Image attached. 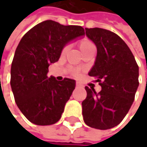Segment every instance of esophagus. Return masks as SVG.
Wrapping results in <instances>:
<instances>
[{"instance_id": "1", "label": "esophagus", "mask_w": 147, "mask_h": 147, "mask_svg": "<svg viewBox=\"0 0 147 147\" xmlns=\"http://www.w3.org/2000/svg\"><path fill=\"white\" fill-rule=\"evenodd\" d=\"M76 88H80V87H82V85L80 82H76Z\"/></svg>"}]
</instances>
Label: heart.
Returning <instances> with one entry per match:
<instances>
[{"instance_id":"heart-1","label":"heart","mask_w":147,"mask_h":147,"mask_svg":"<svg viewBox=\"0 0 147 147\" xmlns=\"http://www.w3.org/2000/svg\"><path fill=\"white\" fill-rule=\"evenodd\" d=\"M91 46H94V44H93L90 41H88V40H87V39L82 40V41L80 42V48H81V50H82V52H84L85 50H87V49H88V47H90ZM67 48H68V46H65V47L63 48V53H65V52L67 50ZM72 74L75 75V76H76V75H78V71L74 70L73 71H72Z\"/></svg>"}]
</instances>
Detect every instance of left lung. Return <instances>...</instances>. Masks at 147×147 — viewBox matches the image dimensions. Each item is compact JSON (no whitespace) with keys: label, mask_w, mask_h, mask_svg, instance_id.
Here are the masks:
<instances>
[{"label":"left lung","mask_w":147,"mask_h":147,"mask_svg":"<svg viewBox=\"0 0 147 147\" xmlns=\"http://www.w3.org/2000/svg\"><path fill=\"white\" fill-rule=\"evenodd\" d=\"M85 30L97 47L96 60L88 75L96 77L102 89L96 93L94 88L85 87L83 120L91 128L109 129L123 121L132 105L139 86V66L119 36L101 28Z\"/></svg>","instance_id":"left-lung-1"}]
</instances>
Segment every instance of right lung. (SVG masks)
Masks as SVG:
<instances>
[{"label": "right lung", "mask_w": 147, "mask_h": 147, "mask_svg": "<svg viewBox=\"0 0 147 147\" xmlns=\"http://www.w3.org/2000/svg\"><path fill=\"white\" fill-rule=\"evenodd\" d=\"M83 35L82 26L46 20L30 29L19 42L12 62L10 83L18 107L32 123L51 125L60 119L76 82L49 77L48 66L59 60L69 42Z\"/></svg>", "instance_id": "right-lung-1"}]
</instances>
